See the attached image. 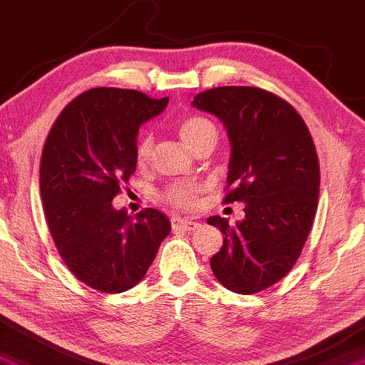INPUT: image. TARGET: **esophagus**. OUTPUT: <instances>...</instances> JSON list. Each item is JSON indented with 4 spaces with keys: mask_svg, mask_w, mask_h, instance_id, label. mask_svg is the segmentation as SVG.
Masks as SVG:
<instances>
[{
    "mask_svg": "<svg viewBox=\"0 0 365 365\" xmlns=\"http://www.w3.org/2000/svg\"><path fill=\"white\" fill-rule=\"evenodd\" d=\"M171 227L173 231H195L199 227V224L195 220H190V218H182V217H173L171 218Z\"/></svg>",
    "mask_w": 365,
    "mask_h": 365,
    "instance_id": "1",
    "label": "esophagus"
}]
</instances>
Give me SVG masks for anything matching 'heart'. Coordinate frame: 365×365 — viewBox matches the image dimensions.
Instances as JSON below:
<instances>
[{"instance_id": "obj_1", "label": "heart", "mask_w": 365, "mask_h": 365, "mask_svg": "<svg viewBox=\"0 0 365 365\" xmlns=\"http://www.w3.org/2000/svg\"><path fill=\"white\" fill-rule=\"evenodd\" d=\"M178 134L182 138L183 143L190 148V150H197L199 147L206 143H217L218 140V129L212 120L201 115H189V117L182 118L178 124ZM153 150V138L150 133L141 134L140 140L136 143V163L140 166L150 160ZM199 194V185L194 182H175L164 189L163 197L164 201L170 205L176 206V208H189L195 202Z\"/></svg>"}]
</instances>
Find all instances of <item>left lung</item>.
Returning <instances> with one entry per match:
<instances>
[{"label": "left lung", "instance_id": "left-lung-1", "mask_svg": "<svg viewBox=\"0 0 365 365\" xmlns=\"http://www.w3.org/2000/svg\"><path fill=\"white\" fill-rule=\"evenodd\" d=\"M192 105L224 122L232 148L224 202H245L234 225L208 218L224 234L210 266L225 289L262 292L290 273L312 231L320 187L313 138L290 103L259 87H215Z\"/></svg>", "mask_w": 365, "mask_h": 365}]
</instances>
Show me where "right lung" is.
Masks as SVG:
<instances>
[{
  "label": "right lung",
  "mask_w": 365,
  "mask_h": 365,
  "mask_svg": "<svg viewBox=\"0 0 365 365\" xmlns=\"http://www.w3.org/2000/svg\"><path fill=\"white\" fill-rule=\"evenodd\" d=\"M170 99L96 87L53 122L40 160L48 231L68 269L91 289L118 294L143 279L171 224L153 208L129 217L112 201L136 171V134Z\"/></svg>",
  "instance_id": "add662e5"
}]
</instances>
